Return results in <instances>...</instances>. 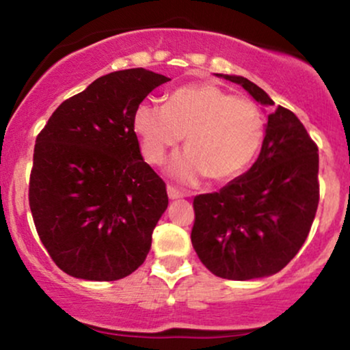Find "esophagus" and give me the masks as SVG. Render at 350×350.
Masks as SVG:
<instances>
[{"instance_id": "obj_1", "label": "esophagus", "mask_w": 350, "mask_h": 350, "mask_svg": "<svg viewBox=\"0 0 350 350\" xmlns=\"http://www.w3.org/2000/svg\"><path fill=\"white\" fill-rule=\"evenodd\" d=\"M167 198H170L171 200H176V199H180V198H183V194H180V192H179L178 189H176V187L167 186Z\"/></svg>"}]
</instances>
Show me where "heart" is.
Returning a JSON list of instances; mask_svg holds the SVG:
<instances>
[{"label":"heart","instance_id":"heart-1","mask_svg":"<svg viewBox=\"0 0 350 350\" xmlns=\"http://www.w3.org/2000/svg\"><path fill=\"white\" fill-rule=\"evenodd\" d=\"M133 130L151 164L161 163L186 136L187 150L171 159L167 174L194 186L207 176L224 183L242 174L258 154L267 126L250 98L214 83H192L172 92L166 105L143 100L135 108Z\"/></svg>","mask_w":350,"mask_h":350}]
</instances>
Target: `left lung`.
Wrapping results in <instances>:
<instances>
[{"label":"left lung","mask_w":350,"mask_h":350,"mask_svg":"<svg viewBox=\"0 0 350 350\" xmlns=\"http://www.w3.org/2000/svg\"><path fill=\"white\" fill-rule=\"evenodd\" d=\"M255 102L273 107L263 88L240 75ZM258 159L214 194L194 199L192 247L208 271L247 281L283 270L303 247L319 202V154L298 116L278 107L268 115Z\"/></svg>","instance_id":"8db88e82"}]
</instances>
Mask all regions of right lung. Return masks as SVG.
<instances>
[{"label": "right lung", "mask_w": 350, "mask_h": 350, "mask_svg": "<svg viewBox=\"0 0 350 350\" xmlns=\"http://www.w3.org/2000/svg\"><path fill=\"white\" fill-rule=\"evenodd\" d=\"M167 80L146 69L103 75L60 103L36 138L34 226L51 258L74 278L122 280L150 253L167 194L144 163L133 113Z\"/></svg>", "instance_id": "obj_1"}]
</instances>
